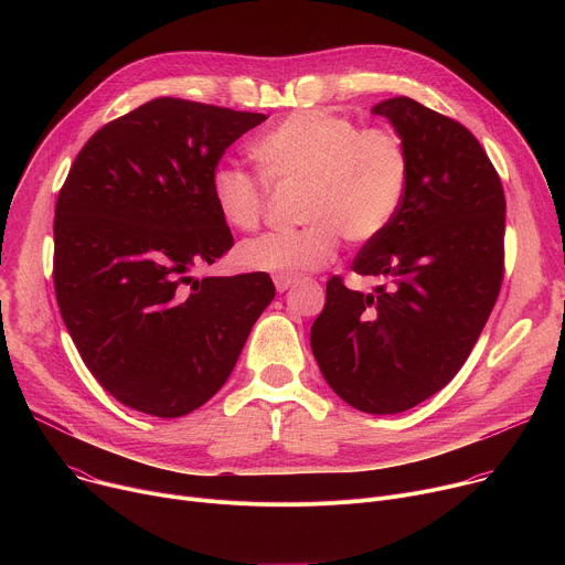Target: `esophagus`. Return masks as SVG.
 I'll use <instances>...</instances> for the list:
<instances>
[{
  "mask_svg": "<svg viewBox=\"0 0 565 565\" xmlns=\"http://www.w3.org/2000/svg\"><path fill=\"white\" fill-rule=\"evenodd\" d=\"M290 286H292V279H286V277H275V288H277V292H286Z\"/></svg>",
  "mask_w": 565,
  "mask_h": 565,
  "instance_id": "obj_1",
  "label": "esophagus"
}]
</instances>
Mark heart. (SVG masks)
Returning <instances> with one entry per match:
<instances>
[{"mask_svg":"<svg viewBox=\"0 0 565 565\" xmlns=\"http://www.w3.org/2000/svg\"><path fill=\"white\" fill-rule=\"evenodd\" d=\"M250 151L273 183L303 185L299 216L306 223L246 241L236 259L253 273L297 279L327 266L340 236L369 244L393 223L409 185V151L393 129H362L324 109L288 114ZM210 192L225 225L248 232L262 223L268 199L264 179L218 166Z\"/></svg>","mask_w":565,"mask_h":565,"instance_id":"heart-1","label":"heart"}]
</instances>
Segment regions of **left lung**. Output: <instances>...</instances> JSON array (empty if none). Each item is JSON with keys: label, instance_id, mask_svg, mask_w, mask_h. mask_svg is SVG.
<instances>
[{"label": "left lung", "instance_id": "obj_1", "mask_svg": "<svg viewBox=\"0 0 565 565\" xmlns=\"http://www.w3.org/2000/svg\"><path fill=\"white\" fill-rule=\"evenodd\" d=\"M371 111L407 145V194L353 262L382 284L364 295L331 277L310 349L347 405L382 416L420 405L469 358L503 281L505 194L460 122L407 96Z\"/></svg>", "mask_w": 565, "mask_h": 565}]
</instances>
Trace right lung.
Wrapping results in <instances>:
<instances>
[{
  "mask_svg": "<svg viewBox=\"0 0 565 565\" xmlns=\"http://www.w3.org/2000/svg\"><path fill=\"white\" fill-rule=\"evenodd\" d=\"M266 120L156 98L98 129L55 203L53 281L87 369L122 405L181 418L230 377L275 297L266 273L196 279L232 244L210 177Z\"/></svg>",
  "mask_w": 565,
  "mask_h": 565,
  "instance_id": "add662e5",
  "label": "right lung"
}]
</instances>
